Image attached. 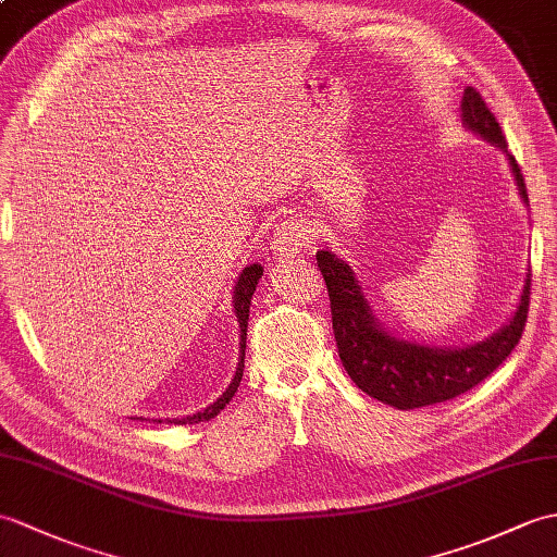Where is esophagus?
Listing matches in <instances>:
<instances>
[{
  "label": "esophagus",
  "mask_w": 557,
  "mask_h": 557,
  "mask_svg": "<svg viewBox=\"0 0 557 557\" xmlns=\"http://www.w3.org/2000/svg\"><path fill=\"white\" fill-rule=\"evenodd\" d=\"M310 237L301 223L296 220H289V223H280L275 227V237H273V253L277 258H292L296 253H301L308 249Z\"/></svg>",
  "instance_id": "esophagus-1"
}]
</instances>
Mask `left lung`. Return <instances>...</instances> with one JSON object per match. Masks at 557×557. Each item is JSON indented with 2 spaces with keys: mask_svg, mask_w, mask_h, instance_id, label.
<instances>
[{
  "mask_svg": "<svg viewBox=\"0 0 557 557\" xmlns=\"http://www.w3.org/2000/svg\"><path fill=\"white\" fill-rule=\"evenodd\" d=\"M460 111L462 125L468 131L506 153L520 197L529 203L524 177L508 151L506 135L474 87L465 89ZM315 258L320 273L327 282L332 330L348 377L368 396L398 410L444 404V400L470 392L512 354L524 332L532 273H527L520 304H517L508 325H503L484 342L462 348H438L398 339L392 332H386L382 322L372 315L354 268L332 251H318Z\"/></svg>",
  "mask_w": 557,
  "mask_h": 557,
  "instance_id": "obj_1",
  "label": "left lung"
}]
</instances>
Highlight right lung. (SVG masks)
<instances>
[{
    "label": "right lung",
    "instance_id": "obj_1",
    "mask_svg": "<svg viewBox=\"0 0 557 557\" xmlns=\"http://www.w3.org/2000/svg\"><path fill=\"white\" fill-rule=\"evenodd\" d=\"M263 275V268L258 263H251L242 270V275L235 284V296H232V304H235V315H237V322H239V366H237V372H235V380L230 382L227 389L223 392V396L215 398L211 406H206L203 410L194 412V416H187V418H173L168 422H175V424H197V422H206L215 418L220 410H223L232 396H235L237 386L242 382V374H244V351H247V325H249V306H251V296L256 292V284H258V277ZM153 422H161V420H153Z\"/></svg>",
    "mask_w": 557,
    "mask_h": 557
}]
</instances>
